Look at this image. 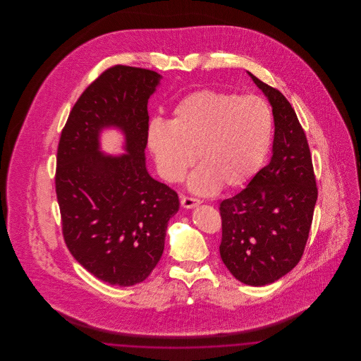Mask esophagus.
I'll return each mask as SVG.
<instances>
[{
	"label": "esophagus",
	"instance_id": "34e87169",
	"mask_svg": "<svg viewBox=\"0 0 361 361\" xmlns=\"http://www.w3.org/2000/svg\"><path fill=\"white\" fill-rule=\"evenodd\" d=\"M202 202L197 200V199H193V197H188V196H183L181 197V206L184 208H193V207H197Z\"/></svg>",
	"mask_w": 361,
	"mask_h": 361
}]
</instances>
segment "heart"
<instances>
[{
    "mask_svg": "<svg viewBox=\"0 0 361 361\" xmlns=\"http://www.w3.org/2000/svg\"><path fill=\"white\" fill-rule=\"evenodd\" d=\"M274 135L268 103L249 94L197 90L183 99L171 121L155 119L147 128V146L157 171L168 183H178L195 164L188 178L197 195L247 184L261 168Z\"/></svg>",
    "mask_w": 361,
    "mask_h": 361,
    "instance_id": "heart-1",
    "label": "heart"
}]
</instances>
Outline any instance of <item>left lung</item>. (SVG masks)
<instances>
[{"label":"left lung","mask_w":361,"mask_h":361,"mask_svg":"<svg viewBox=\"0 0 361 361\" xmlns=\"http://www.w3.org/2000/svg\"><path fill=\"white\" fill-rule=\"evenodd\" d=\"M247 74L272 106V157L246 188L221 203L219 252L237 280L261 287L287 275L299 262L318 190L309 143L291 104L277 89Z\"/></svg>","instance_id":"1"}]
</instances>
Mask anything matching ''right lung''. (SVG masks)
<instances>
[{
	"mask_svg": "<svg viewBox=\"0 0 361 361\" xmlns=\"http://www.w3.org/2000/svg\"><path fill=\"white\" fill-rule=\"evenodd\" d=\"M161 80L152 70H105L74 104L59 139L55 189L65 242L111 286H134L152 274L180 207L177 193L146 168L147 103ZM106 129L125 137L123 155L101 150Z\"/></svg>",
	"mask_w": 361,
	"mask_h": 361,
	"instance_id": "right-lung-1",
	"label": "right lung"
}]
</instances>
